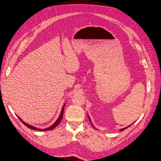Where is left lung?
<instances>
[{"instance_id":"1","label":"left lung","mask_w":161,"mask_h":161,"mask_svg":"<svg viewBox=\"0 0 161 161\" xmlns=\"http://www.w3.org/2000/svg\"><path fill=\"white\" fill-rule=\"evenodd\" d=\"M130 126V125H129V126ZM129 126H126V127H125V128H124V129H121L120 130H121V131H122V130H125L126 129H127V128L129 127Z\"/></svg>"}]
</instances>
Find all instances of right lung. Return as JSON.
<instances>
[{"label":"right lung","instance_id":"add662e5","mask_svg":"<svg viewBox=\"0 0 161 161\" xmlns=\"http://www.w3.org/2000/svg\"><path fill=\"white\" fill-rule=\"evenodd\" d=\"M64 106H65V104H64V106H63V108H62V110H61V114H60V115H59V117H58V119L56 121V122L54 123V124H53L52 126H49V128H47V129H37V128H36V127H35V126H31V125H28V124H27L26 123H25L24 121H23L20 118L18 117V118L19 119V120H21V121L26 126H27L28 128H29V129H32V130H40V131H42V130H52V129H53L54 128H55L56 126L60 123V122L61 121V120H62V118H63V111H64Z\"/></svg>","mask_w":161,"mask_h":161}]
</instances>
